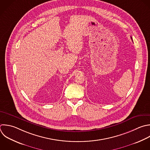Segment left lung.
I'll return each instance as SVG.
<instances>
[{
    "label": "left lung",
    "mask_w": 150,
    "mask_h": 150,
    "mask_svg": "<svg viewBox=\"0 0 150 150\" xmlns=\"http://www.w3.org/2000/svg\"><path fill=\"white\" fill-rule=\"evenodd\" d=\"M131 40H132V38H131Z\"/></svg>",
    "instance_id": "obj_1"
}]
</instances>
